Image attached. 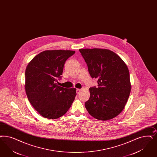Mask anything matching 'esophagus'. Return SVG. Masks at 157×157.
Returning a JSON list of instances; mask_svg holds the SVG:
<instances>
[{
	"label": "esophagus",
	"mask_w": 157,
	"mask_h": 157,
	"mask_svg": "<svg viewBox=\"0 0 157 157\" xmlns=\"http://www.w3.org/2000/svg\"><path fill=\"white\" fill-rule=\"evenodd\" d=\"M81 92V89H76V93L78 94H79Z\"/></svg>",
	"instance_id": "34e87169"
}]
</instances>
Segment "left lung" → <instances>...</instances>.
<instances>
[{
	"mask_svg": "<svg viewBox=\"0 0 157 157\" xmlns=\"http://www.w3.org/2000/svg\"><path fill=\"white\" fill-rule=\"evenodd\" d=\"M92 78L98 87L89 89L90 98L85 105L96 119L107 121L124 109L131 90L129 71L118 55L108 49H79Z\"/></svg>",
	"mask_w": 157,
	"mask_h": 157,
	"instance_id": "left-lung-1",
	"label": "left lung"
}]
</instances>
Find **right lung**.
<instances>
[{
	"label": "right lung",
	"instance_id": "obj_1",
	"mask_svg": "<svg viewBox=\"0 0 157 157\" xmlns=\"http://www.w3.org/2000/svg\"><path fill=\"white\" fill-rule=\"evenodd\" d=\"M75 51L45 50L36 55L25 70V89L29 101L45 118L54 119L64 115L75 98V88L57 85L66 60Z\"/></svg>",
	"mask_w": 157,
	"mask_h": 157
}]
</instances>
